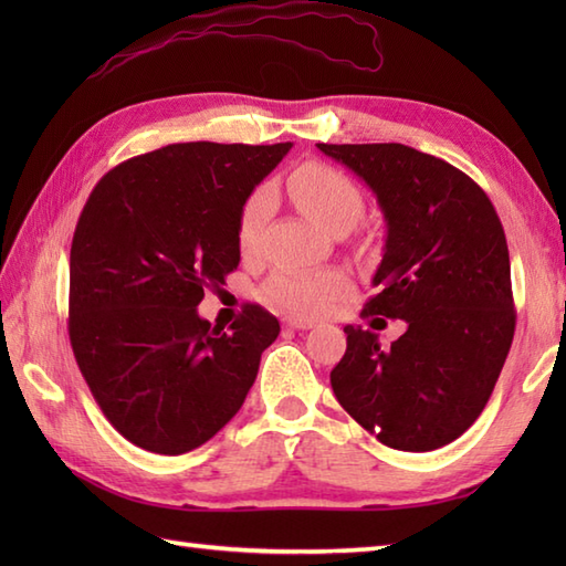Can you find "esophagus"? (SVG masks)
<instances>
[{"label": "esophagus", "instance_id": "esophagus-1", "mask_svg": "<svg viewBox=\"0 0 566 566\" xmlns=\"http://www.w3.org/2000/svg\"><path fill=\"white\" fill-rule=\"evenodd\" d=\"M284 323L290 328H296V331H308V328H314V321H308V318H302V316H286L284 318Z\"/></svg>", "mask_w": 566, "mask_h": 566}]
</instances>
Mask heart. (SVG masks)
I'll return each instance as SVG.
<instances>
[{
    "instance_id": "1",
    "label": "heart",
    "mask_w": 566,
    "mask_h": 566,
    "mask_svg": "<svg viewBox=\"0 0 566 566\" xmlns=\"http://www.w3.org/2000/svg\"><path fill=\"white\" fill-rule=\"evenodd\" d=\"M290 197L296 209L326 231L335 228H353L365 213V197L353 177L335 170L331 165L308 163L296 167L290 175ZM274 207V191L270 185H258L245 197L238 211V245L243 252H252L260 243L270 213ZM350 280L343 270H276L262 286V298L274 308L290 311L296 316H316L326 311L335 298L347 292Z\"/></svg>"
}]
</instances>
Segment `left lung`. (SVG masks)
<instances>
[{
    "label": "left lung",
    "instance_id": "left-lung-1",
    "mask_svg": "<svg viewBox=\"0 0 566 566\" xmlns=\"http://www.w3.org/2000/svg\"><path fill=\"white\" fill-rule=\"evenodd\" d=\"M377 195L387 243L363 316L406 321L381 347L345 326L331 371L335 399L394 450L428 452L457 440L484 411L506 363L515 308L506 233L472 177L401 143L328 146Z\"/></svg>",
    "mask_w": 566,
    "mask_h": 566
}]
</instances>
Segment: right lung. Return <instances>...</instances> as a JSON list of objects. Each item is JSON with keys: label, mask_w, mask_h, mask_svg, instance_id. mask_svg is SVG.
<instances>
[{"label": "right lung", "mask_w": 566, "mask_h": 566, "mask_svg": "<svg viewBox=\"0 0 566 566\" xmlns=\"http://www.w3.org/2000/svg\"><path fill=\"white\" fill-rule=\"evenodd\" d=\"M292 143H172L106 172L70 248V345L102 413L138 448L182 454L231 420L280 321L199 318L240 262L238 211Z\"/></svg>", "instance_id": "obj_1"}]
</instances>
